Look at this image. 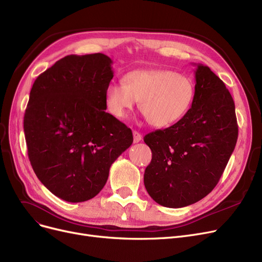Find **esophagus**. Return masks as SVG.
Listing matches in <instances>:
<instances>
[{"instance_id":"1","label":"esophagus","mask_w":262,"mask_h":262,"mask_svg":"<svg viewBox=\"0 0 262 262\" xmlns=\"http://www.w3.org/2000/svg\"><path fill=\"white\" fill-rule=\"evenodd\" d=\"M133 136H134V142H135V143H138L139 141H141L142 136H141L138 132L134 130V132H133Z\"/></svg>"}]
</instances>
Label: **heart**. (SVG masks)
I'll list each match as a JSON object with an SVG mask.
<instances>
[{
  "mask_svg": "<svg viewBox=\"0 0 262 262\" xmlns=\"http://www.w3.org/2000/svg\"><path fill=\"white\" fill-rule=\"evenodd\" d=\"M124 82H111L106 89V106L112 116L126 118L140 100V110L154 127L163 128L179 122L195 97L191 78L169 70H135Z\"/></svg>",
  "mask_w": 262,
  "mask_h": 262,
  "instance_id": "1",
  "label": "heart"
}]
</instances>
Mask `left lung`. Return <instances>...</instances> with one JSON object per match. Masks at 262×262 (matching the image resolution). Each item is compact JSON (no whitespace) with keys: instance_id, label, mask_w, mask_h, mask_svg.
Wrapping results in <instances>:
<instances>
[{"instance_id":"obj_1","label":"left lung","mask_w":262,"mask_h":262,"mask_svg":"<svg viewBox=\"0 0 262 262\" xmlns=\"http://www.w3.org/2000/svg\"><path fill=\"white\" fill-rule=\"evenodd\" d=\"M195 97L179 122L144 136L152 151L144 186L167 208H183L206 197L219 183L237 139L235 107L225 83L196 64Z\"/></svg>"}]
</instances>
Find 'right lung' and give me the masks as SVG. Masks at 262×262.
I'll return each instance as SVG.
<instances>
[{
	"label": "right lung",
	"instance_id": "obj_1",
	"mask_svg": "<svg viewBox=\"0 0 262 262\" xmlns=\"http://www.w3.org/2000/svg\"><path fill=\"white\" fill-rule=\"evenodd\" d=\"M111 64L103 53L67 55L31 90L24 120L30 162L41 183L68 202L95 197L134 140L130 128L105 111Z\"/></svg>",
	"mask_w": 262,
	"mask_h": 262
}]
</instances>
